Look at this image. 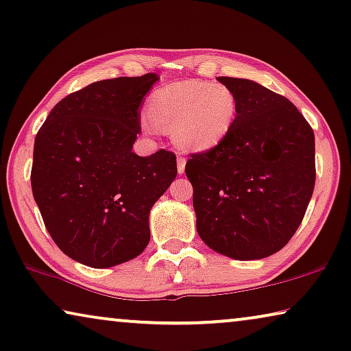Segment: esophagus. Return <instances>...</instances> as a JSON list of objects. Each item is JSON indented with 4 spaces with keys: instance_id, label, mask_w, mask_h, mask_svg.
I'll return each mask as SVG.
<instances>
[{
    "instance_id": "34e87169",
    "label": "esophagus",
    "mask_w": 351,
    "mask_h": 351,
    "mask_svg": "<svg viewBox=\"0 0 351 351\" xmlns=\"http://www.w3.org/2000/svg\"><path fill=\"white\" fill-rule=\"evenodd\" d=\"M176 162H178V173L182 175V173H184V169H186V159L184 158H178Z\"/></svg>"
}]
</instances>
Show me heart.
<instances>
[{"mask_svg": "<svg viewBox=\"0 0 351 351\" xmlns=\"http://www.w3.org/2000/svg\"><path fill=\"white\" fill-rule=\"evenodd\" d=\"M142 128L154 134L171 129L182 149L208 151L226 140L238 117V97L221 82L186 80L156 90L148 99Z\"/></svg>", "mask_w": 351, "mask_h": 351, "instance_id": "1", "label": "heart"}]
</instances>
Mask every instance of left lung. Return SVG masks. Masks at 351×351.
Instances as JSON below:
<instances>
[{
	"instance_id": "8db88e82",
	"label": "left lung",
	"mask_w": 351,
	"mask_h": 351,
	"mask_svg": "<svg viewBox=\"0 0 351 351\" xmlns=\"http://www.w3.org/2000/svg\"><path fill=\"white\" fill-rule=\"evenodd\" d=\"M238 97L232 134L192 154L197 232L217 254L260 260L300 227L315 186V137L289 99L247 78L217 77Z\"/></svg>"
}]
</instances>
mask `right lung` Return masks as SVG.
Instances as JSON below:
<instances>
[{"label": "right lung", "instance_id": "1", "mask_svg": "<svg viewBox=\"0 0 351 351\" xmlns=\"http://www.w3.org/2000/svg\"><path fill=\"white\" fill-rule=\"evenodd\" d=\"M158 80L91 83L56 104L36 135L34 200L56 245L78 263L110 268L149 243L151 208L178 173L170 151L132 153L143 97Z\"/></svg>", "mask_w": 351, "mask_h": 351}]
</instances>
